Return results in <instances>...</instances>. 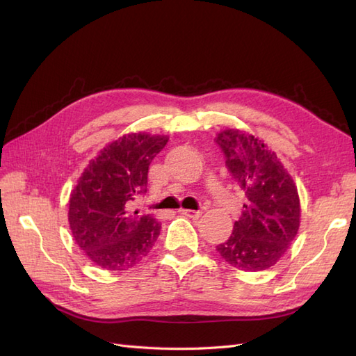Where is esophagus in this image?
I'll return each instance as SVG.
<instances>
[{
  "label": "esophagus",
  "mask_w": 356,
  "mask_h": 356,
  "mask_svg": "<svg viewBox=\"0 0 356 356\" xmlns=\"http://www.w3.org/2000/svg\"><path fill=\"white\" fill-rule=\"evenodd\" d=\"M179 213L181 215H184V217H188V218H199L200 215H202V212L200 211H193V209H181L179 211Z\"/></svg>",
  "instance_id": "34e87169"
}]
</instances>
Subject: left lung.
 I'll return each instance as SVG.
<instances>
[{"instance_id":"left-lung-1","label":"left lung","mask_w":356,"mask_h":356,"mask_svg":"<svg viewBox=\"0 0 356 356\" xmlns=\"http://www.w3.org/2000/svg\"><path fill=\"white\" fill-rule=\"evenodd\" d=\"M215 141L246 199L233 233L217 251L239 270H266L281 260L297 236L301 209L296 182L260 138L225 129Z\"/></svg>"}]
</instances>
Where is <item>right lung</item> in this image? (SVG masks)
Masks as SVG:
<instances>
[{
  "label": "right lung",
  "instance_id": "1",
  "mask_svg": "<svg viewBox=\"0 0 356 356\" xmlns=\"http://www.w3.org/2000/svg\"><path fill=\"white\" fill-rule=\"evenodd\" d=\"M165 135L127 134L89 161L70 196L68 222L86 257L104 270H127L152 250L160 234L153 215L131 211L147 191L148 166L168 143Z\"/></svg>",
  "mask_w": 356,
  "mask_h": 356
}]
</instances>
